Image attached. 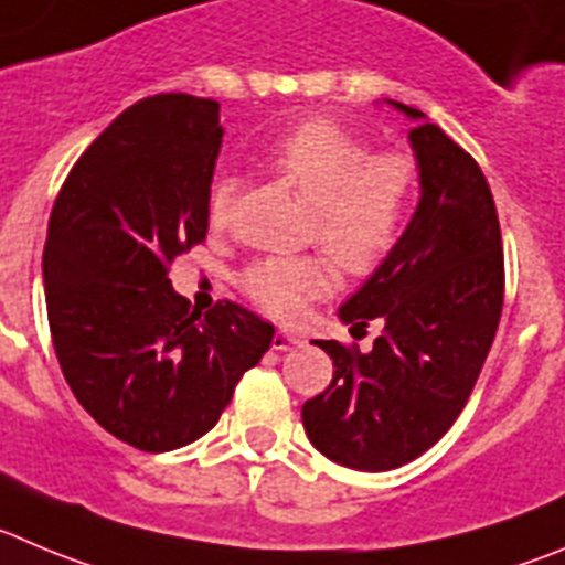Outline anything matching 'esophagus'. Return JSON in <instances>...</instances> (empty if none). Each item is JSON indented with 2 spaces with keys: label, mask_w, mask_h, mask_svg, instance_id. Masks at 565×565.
Listing matches in <instances>:
<instances>
[{
  "label": "esophagus",
  "mask_w": 565,
  "mask_h": 565,
  "mask_svg": "<svg viewBox=\"0 0 565 565\" xmlns=\"http://www.w3.org/2000/svg\"><path fill=\"white\" fill-rule=\"evenodd\" d=\"M300 337L298 334H292V331H287V329H278L276 334H273V351H289V348H295V345H300Z\"/></svg>",
  "instance_id": "34e87169"
}]
</instances>
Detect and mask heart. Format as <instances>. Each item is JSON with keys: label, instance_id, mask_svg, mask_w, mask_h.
Segmentation results:
<instances>
[{"label": "heart", "instance_id": "b5f03b06", "mask_svg": "<svg viewBox=\"0 0 565 565\" xmlns=\"http://www.w3.org/2000/svg\"><path fill=\"white\" fill-rule=\"evenodd\" d=\"M278 178L315 205L312 239L348 276H371L395 250L413 205L418 163L407 152H376L365 136L329 119L287 130L267 152ZM236 181L211 183L209 223L225 228L234 214ZM239 287L258 309L278 320L303 315L309 300L334 287V265L320 253L253 262Z\"/></svg>", "mask_w": 565, "mask_h": 565}]
</instances>
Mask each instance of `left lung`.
I'll return each instance as SVG.
<instances>
[{
    "label": "left lung",
    "instance_id": "left-lung-1",
    "mask_svg": "<svg viewBox=\"0 0 565 565\" xmlns=\"http://www.w3.org/2000/svg\"><path fill=\"white\" fill-rule=\"evenodd\" d=\"M415 122L420 200L395 250L340 307L342 323L384 326L373 348L315 340L334 379L300 409L320 455L354 471H390L431 449L466 407L497 337L504 303L499 214L479 163Z\"/></svg>",
    "mask_w": 565,
    "mask_h": 565
}]
</instances>
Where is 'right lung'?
<instances>
[{
    "mask_svg": "<svg viewBox=\"0 0 565 565\" xmlns=\"http://www.w3.org/2000/svg\"><path fill=\"white\" fill-rule=\"evenodd\" d=\"M220 103L145 97L92 141L57 192L44 247L52 345L81 407L122 443L203 437L273 329L234 300L189 309L170 267L209 231Z\"/></svg>",
    "mask_w": 565,
    "mask_h": 565,
    "instance_id": "obj_1",
    "label": "right lung"
}]
</instances>
